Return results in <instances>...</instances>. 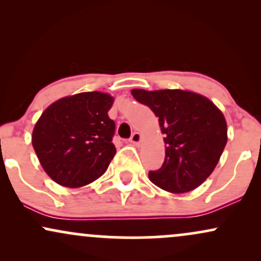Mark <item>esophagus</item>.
Instances as JSON below:
<instances>
[{"label":"esophagus","instance_id":"esophagus-1","mask_svg":"<svg viewBox=\"0 0 261 261\" xmlns=\"http://www.w3.org/2000/svg\"><path fill=\"white\" fill-rule=\"evenodd\" d=\"M141 134L140 133H134L133 136L130 137V142L134 143V145H139V143L141 142Z\"/></svg>","mask_w":261,"mask_h":261}]
</instances>
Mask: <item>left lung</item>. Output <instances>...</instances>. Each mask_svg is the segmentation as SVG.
<instances>
[{
    "label": "left lung",
    "instance_id": "8db88e82",
    "mask_svg": "<svg viewBox=\"0 0 261 261\" xmlns=\"http://www.w3.org/2000/svg\"><path fill=\"white\" fill-rule=\"evenodd\" d=\"M131 94L158 116L166 143V158L149 180L169 193L180 194L202 184L216 168L227 143V122L211 100L181 89L145 91Z\"/></svg>",
    "mask_w": 261,
    "mask_h": 261
}]
</instances>
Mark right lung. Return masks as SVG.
Here are the masks:
<instances>
[{"mask_svg": "<svg viewBox=\"0 0 261 261\" xmlns=\"http://www.w3.org/2000/svg\"><path fill=\"white\" fill-rule=\"evenodd\" d=\"M114 98L83 92L54 101L32 135L39 162L54 181L81 188L106 173L115 155V122L108 115Z\"/></svg>", "mask_w": 261, "mask_h": 261, "instance_id": "1", "label": "right lung"}]
</instances>
